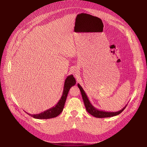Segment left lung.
Instances as JSON below:
<instances>
[{
    "label": "left lung",
    "mask_w": 147,
    "mask_h": 147,
    "mask_svg": "<svg viewBox=\"0 0 147 147\" xmlns=\"http://www.w3.org/2000/svg\"><path fill=\"white\" fill-rule=\"evenodd\" d=\"M77 86H78V87H79V89L81 92L82 98H83L87 112L88 113H89L92 116L96 117V118H109V117H112L114 116H116V115L120 114L125 109V107L127 106V105H126L123 109H122L121 110H120L119 111H117V112H106L104 111L97 109L92 105V103H90L89 98H88V97H87V94H86L85 92L84 91L82 87L79 84H78Z\"/></svg>",
    "instance_id": "8db88e82"
}]
</instances>
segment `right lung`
I'll list each match as a JSON object with an SVG mask.
<instances>
[{"label":"right lung","instance_id":"1","mask_svg":"<svg viewBox=\"0 0 147 147\" xmlns=\"http://www.w3.org/2000/svg\"><path fill=\"white\" fill-rule=\"evenodd\" d=\"M76 79H74V77H73V75H70L67 76V77L65 80L62 96L59 101H58V102L56 104V105L51 107V108L40 113L35 115H31L28 113H27L29 115L33 117V118L39 119H47L55 118V117L59 115L62 112L68 92H69L70 88L76 84Z\"/></svg>","mask_w":147,"mask_h":147}]
</instances>
